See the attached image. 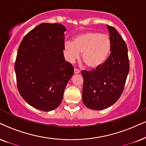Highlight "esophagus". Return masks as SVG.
<instances>
[{"label":"esophagus","instance_id":"obj_1","mask_svg":"<svg viewBox=\"0 0 146 146\" xmlns=\"http://www.w3.org/2000/svg\"><path fill=\"white\" fill-rule=\"evenodd\" d=\"M80 72V71L78 69H76V68H74V74H78Z\"/></svg>","mask_w":146,"mask_h":146}]
</instances>
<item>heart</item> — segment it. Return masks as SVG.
Masks as SVG:
<instances>
[{
	"mask_svg": "<svg viewBox=\"0 0 146 146\" xmlns=\"http://www.w3.org/2000/svg\"><path fill=\"white\" fill-rule=\"evenodd\" d=\"M111 50V40L108 35L98 32L88 31L76 35L72 41L64 44L65 56L68 62L73 63L82 59L87 67L95 68L101 66L109 55Z\"/></svg>",
	"mask_w": 146,
	"mask_h": 146,
	"instance_id": "heart-1",
	"label": "heart"
}]
</instances>
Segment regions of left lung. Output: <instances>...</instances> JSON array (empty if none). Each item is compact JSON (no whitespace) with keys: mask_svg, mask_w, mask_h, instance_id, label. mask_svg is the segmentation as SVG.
<instances>
[{"mask_svg":"<svg viewBox=\"0 0 146 146\" xmlns=\"http://www.w3.org/2000/svg\"><path fill=\"white\" fill-rule=\"evenodd\" d=\"M111 53L107 60L91 71L82 70V101L88 108L101 110L113 105L123 93L129 72L127 44L114 27L107 25Z\"/></svg>","mask_w":146,"mask_h":146,"instance_id":"8db88e82","label":"left lung"}]
</instances>
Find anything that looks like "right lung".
I'll use <instances>...</instances> for the list:
<instances>
[{"mask_svg":"<svg viewBox=\"0 0 146 146\" xmlns=\"http://www.w3.org/2000/svg\"><path fill=\"white\" fill-rule=\"evenodd\" d=\"M66 30L60 23H40L25 36L18 48V91L27 103L40 110L49 111L60 105L74 74L72 65L64 55Z\"/></svg>","mask_w":146,"mask_h":146,"instance_id":"add662e5","label":"right lung"}]
</instances>
